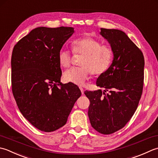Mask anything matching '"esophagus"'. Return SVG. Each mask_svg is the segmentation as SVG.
I'll use <instances>...</instances> for the list:
<instances>
[{
	"label": "esophagus",
	"instance_id": "1",
	"mask_svg": "<svg viewBox=\"0 0 158 158\" xmlns=\"http://www.w3.org/2000/svg\"><path fill=\"white\" fill-rule=\"evenodd\" d=\"M80 91H81L82 94L83 95V94H84V89L82 88V87H80Z\"/></svg>",
	"mask_w": 158,
	"mask_h": 158
}]
</instances>
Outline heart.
<instances>
[{"label": "heart", "mask_w": 158, "mask_h": 158, "mask_svg": "<svg viewBox=\"0 0 158 158\" xmlns=\"http://www.w3.org/2000/svg\"><path fill=\"white\" fill-rule=\"evenodd\" d=\"M72 47L73 52L84 54V56L80 62L82 67H73L64 72L63 78L67 82L83 86L91 72L95 75L103 74L111 65L113 59L111 48L102 46L100 41L94 38L84 37L77 39L72 42ZM71 58L69 50H60L58 59L61 67H68Z\"/></svg>", "instance_id": "1"}]
</instances>
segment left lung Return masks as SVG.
Returning <instances> with one entry per match:
<instances>
[{
  "instance_id": "obj_1",
  "label": "left lung",
  "mask_w": 158,
  "mask_h": 158,
  "mask_svg": "<svg viewBox=\"0 0 158 158\" xmlns=\"http://www.w3.org/2000/svg\"><path fill=\"white\" fill-rule=\"evenodd\" d=\"M100 30L110 45L113 60L96 82L104 91H86L85 94L90 100L88 115L91 126L99 133L110 134L123 128L136 110L143 92L144 59L123 31Z\"/></svg>"
}]
</instances>
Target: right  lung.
Listing matches in <instances>:
<instances>
[{
    "label": "right lung",
    "instance_id": "add662e5",
    "mask_svg": "<svg viewBox=\"0 0 158 158\" xmlns=\"http://www.w3.org/2000/svg\"><path fill=\"white\" fill-rule=\"evenodd\" d=\"M74 33L72 27H38L15 45L11 56L12 92L24 118L50 132L65 125L81 91L62 84L58 54Z\"/></svg>",
    "mask_w": 158,
    "mask_h": 158
}]
</instances>
